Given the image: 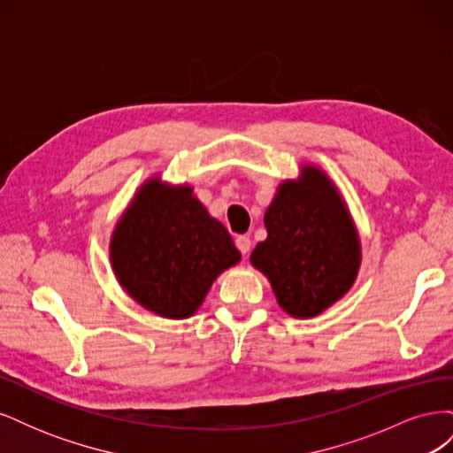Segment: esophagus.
Here are the masks:
<instances>
[{
	"label": "esophagus",
	"mask_w": 453,
	"mask_h": 453,
	"mask_svg": "<svg viewBox=\"0 0 453 453\" xmlns=\"http://www.w3.org/2000/svg\"><path fill=\"white\" fill-rule=\"evenodd\" d=\"M236 248H238L243 255H248L250 250H251V240H250V236H238V238H236Z\"/></svg>",
	"instance_id": "obj_1"
}]
</instances>
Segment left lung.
<instances>
[{
  "instance_id": "obj_1",
  "label": "left lung",
  "mask_w": 453,
  "mask_h": 453,
  "mask_svg": "<svg viewBox=\"0 0 453 453\" xmlns=\"http://www.w3.org/2000/svg\"><path fill=\"white\" fill-rule=\"evenodd\" d=\"M268 236L251 251L278 304L310 319L336 304L359 276L363 248L338 187L319 166L303 164L296 180H283L265 213Z\"/></svg>"
}]
</instances>
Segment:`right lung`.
I'll return each mask as SVG.
<instances>
[{"mask_svg": "<svg viewBox=\"0 0 453 453\" xmlns=\"http://www.w3.org/2000/svg\"><path fill=\"white\" fill-rule=\"evenodd\" d=\"M228 230L187 183L160 175L145 180L122 211L109 240L119 285L134 303L166 319H187L213 281L240 263Z\"/></svg>", "mask_w": 453, "mask_h": 453, "instance_id": "1", "label": "right lung"}]
</instances>
